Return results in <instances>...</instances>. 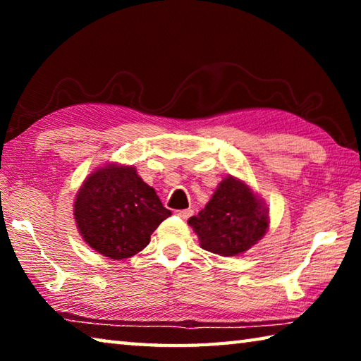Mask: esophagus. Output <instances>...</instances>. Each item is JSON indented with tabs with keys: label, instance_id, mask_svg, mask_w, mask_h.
<instances>
[{
	"label": "esophagus",
	"instance_id": "obj_1",
	"mask_svg": "<svg viewBox=\"0 0 361 361\" xmlns=\"http://www.w3.org/2000/svg\"><path fill=\"white\" fill-rule=\"evenodd\" d=\"M191 215H192V210H191V209H185V210H180V212H178V216H180L181 219H188Z\"/></svg>",
	"mask_w": 361,
	"mask_h": 361
}]
</instances>
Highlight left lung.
I'll return each mask as SVG.
<instances>
[{
  "label": "left lung",
  "mask_w": 361,
  "mask_h": 361,
  "mask_svg": "<svg viewBox=\"0 0 361 361\" xmlns=\"http://www.w3.org/2000/svg\"><path fill=\"white\" fill-rule=\"evenodd\" d=\"M200 247L207 252L235 256L255 245L266 234L267 209L245 183L228 176L216 188L210 202L197 216L188 219Z\"/></svg>",
  "instance_id": "obj_1"
}]
</instances>
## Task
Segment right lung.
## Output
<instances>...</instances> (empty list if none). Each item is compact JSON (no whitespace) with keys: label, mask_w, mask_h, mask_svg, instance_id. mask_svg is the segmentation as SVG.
Instances as JSON below:
<instances>
[{"label":"right lung","mask_w":361,"mask_h":361,"mask_svg":"<svg viewBox=\"0 0 361 361\" xmlns=\"http://www.w3.org/2000/svg\"><path fill=\"white\" fill-rule=\"evenodd\" d=\"M172 215L135 167L109 166L90 173L75 200L82 239L111 259L130 258L148 245L151 234Z\"/></svg>","instance_id":"add662e5"}]
</instances>
